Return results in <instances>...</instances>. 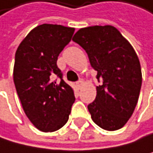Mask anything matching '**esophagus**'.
Listing matches in <instances>:
<instances>
[{"instance_id":"esophagus-1","label":"esophagus","mask_w":153,"mask_h":153,"mask_svg":"<svg viewBox=\"0 0 153 153\" xmlns=\"http://www.w3.org/2000/svg\"><path fill=\"white\" fill-rule=\"evenodd\" d=\"M84 85V81L82 80V79H80L77 83H76V85H77V87L80 88H82V85Z\"/></svg>"}]
</instances>
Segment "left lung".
<instances>
[{"label":"left lung","mask_w":153,"mask_h":153,"mask_svg":"<svg viewBox=\"0 0 153 153\" xmlns=\"http://www.w3.org/2000/svg\"><path fill=\"white\" fill-rule=\"evenodd\" d=\"M72 41L85 50L97 71V95L88 105L93 122L105 130L123 128L136 107L142 85L136 52L117 28L94 25L81 28Z\"/></svg>","instance_id":"8db88e82"}]
</instances>
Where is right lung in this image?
<instances>
[{"mask_svg":"<svg viewBox=\"0 0 153 153\" xmlns=\"http://www.w3.org/2000/svg\"><path fill=\"white\" fill-rule=\"evenodd\" d=\"M74 30L61 25H38L16 51L13 79L17 93L26 116L42 131L52 132L65 126L75 101L73 89L57 66L58 56Z\"/></svg>","mask_w":153,"mask_h":153,"instance_id":"obj_1","label":"right lung"}]
</instances>
